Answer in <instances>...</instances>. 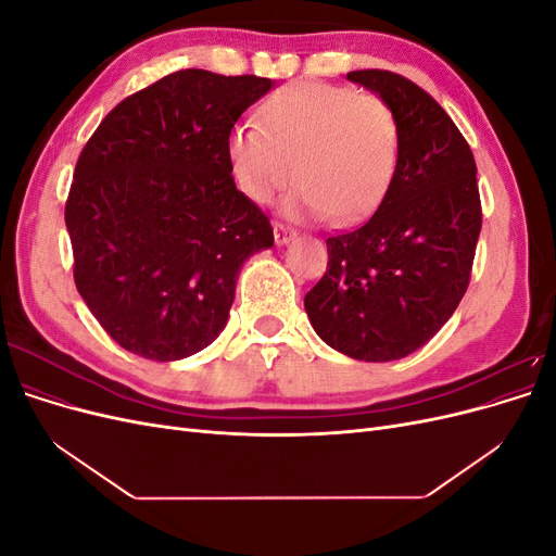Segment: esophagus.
I'll use <instances>...</instances> for the list:
<instances>
[{
  "mask_svg": "<svg viewBox=\"0 0 556 556\" xmlns=\"http://www.w3.org/2000/svg\"><path fill=\"white\" fill-rule=\"evenodd\" d=\"M294 237H296V231H294L292 227L282 225V223H274V239H276V243H278V245L290 243Z\"/></svg>",
  "mask_w": 556,
  "mask_h": 556,
  "instance_id": "esophagus-1",
  "label": "esophagus"
}]
</instances>
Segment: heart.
Returning a JSON list of instances; mask_svg holds the SVG:
<instances>
[{"label":"heart","instance_id":"heart-1","mask_svg":"<svg viewBox=\"0 0 556 556\" xmlns=\"http://www.w3.org/2000/svg\"><path fill=\"white\" fill-rule=\"evenodd\" d=\"M257 125H237L227 155L255 204L294 180L288 211L352 223L371 213L396 174L399 121L378 94L331 83H292L262 104Z\"/></svg>","mask_w":556,"mask_h":556}]
</instances>
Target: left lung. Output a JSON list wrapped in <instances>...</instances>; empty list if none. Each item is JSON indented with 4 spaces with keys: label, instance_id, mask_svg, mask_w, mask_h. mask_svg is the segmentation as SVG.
<instances>
[{
    "label": "left lung",
    "instance_id": "obj_1",
    "mask_svg": "<svg viewBox=\"0 0 556 556\" xmlns=\"http://www.w3.org/2000/svg\"><path fill=\"white\" fill-rule=\"evenodd\" d=\"M348 78L399 121V164L378 211L327 239V271L304 306L319 339L362 362H392L433 339L468 288L482 227L476 160L452 117L384 70Z\"/></svg>",
    "mask_w": 556,
    "mask_h": 556
}]
</instances>
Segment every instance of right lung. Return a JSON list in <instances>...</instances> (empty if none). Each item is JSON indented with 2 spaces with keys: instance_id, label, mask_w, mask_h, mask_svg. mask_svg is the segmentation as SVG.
<instances>
[{
  "instance_id": "obj_1",
  "label": "right lung",
  "mask_w": 556,
  "mask_h": 556,
  "mask_svg": "<svg viewBox=\"0 0 556 556\" xmlns=\"http://www.w3.org/2000/svg\"><path fill=\"white\" fill-rule=\"evenodd\" d=\"M271 78L180 70L123 99L76 162L64 223L76 290L111 339L153 362L211 345L243 262L274 245L227 155Z\"/></svg>"
}]
</instances>
